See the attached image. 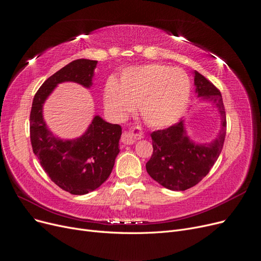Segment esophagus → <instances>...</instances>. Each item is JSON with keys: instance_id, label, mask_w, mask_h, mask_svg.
Wrapping results in <instances>:
<instances>
[{"instance_id": "esophagus-1", "label": "esophagus", "mask_w": 261, "mask_h": 261, "mask_svg": "<svg viewBox=\"0 0 261 261\" xmlns=\"http://www.w3.org/2000/svg\"><path fill=\"white\" fill-rule=\"evenodd\" d=\"M142 137L143 132L139 128L133 129L132 131H124L121 136V142L125 144V145H132V144L136 143V141L141 139Z\"/></svg>"}]
</instances>
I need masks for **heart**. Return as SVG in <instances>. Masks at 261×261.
<instances>
[{
  "label": "heart",
  "instance_id": "1",
  "mask_svg": "<svg viewBox=\"0 0 261 261\" xmlns=\"http://www.w3.org/2000/svg\"><path fill=\"white\" fill-rule=\"evenodd\" d=\"M191 84L179 69L147 64L125 70L119 86L109 82L104 103L115 118L122 119L139 104L143 119L152 128H167L184 116L189 103Z\"/></svg>",
  "mask_w": 261,
  "mask_h": 261
}]
</instances>
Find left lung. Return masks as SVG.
<instances>
[{
	"label": "left lung",
	"instance_id": "1",
	"mask_svg": "<svg viewBox=\"0 0 261 261\" xmlns=\"http://www.w3.org/2000/svg\"><path fill=\"white\" fill-rule=\"evenodd\" d=\"M198 98L213 103L220 116V130L210 143H197L188 136L185 121L151 133L153 151L146 163L149 176L170 190L194 187L206 176L218 159L226 137V112L216 87L199 72H194Z\"/></svg>",
	"mask_w": 261,
	"mask_h": 261
}]
</instances>
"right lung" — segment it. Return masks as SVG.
<instances>
[{
	"mask_svg": "<svg viewBox=\"0 0 261 261\" xmlns=\"http://www.w3.org/2000/svg\"><path fill=\"white\" fill-rule=\"evenodd\" d=\"M98 61H72L46 80L34 95L30 114L33 152L47 175L72 195H86L109 178L119 153L121 127L95 115L81 137L62 140L54 136L43 117V106L56 87L66 82L90 88Z\"/></svg>",
	"mask_w": 261,
	"mask_h": 261,
	"instance_id": "add662e5",
	"label": "right lung"
}]
</instances>
